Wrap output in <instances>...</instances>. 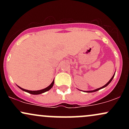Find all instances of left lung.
<instances>
[{"mask_svg":"<svg viewBox=\"0 0 129 129\" xmlns=\"http://www.w3.org/2000/svg\"><path fill=\"white\" fill-rule=\"evenodd\" d=\"M114 76H115V74H114V75H113V76H112V78H111V79H110V81H109V82H107V83L106 84V85H104V86H103V87H101V88H97V89H96V90H92V91H86V92H87V93H92V92H94V91H98V90H100V89H101V88H104V87H107V85H109V84L110 83V82H111V81H112V79H113V78H114Z\"/></svg>","mask_w":129,"mask_h":129,"instance_id":"1","label":"left lung"}]
</instances>
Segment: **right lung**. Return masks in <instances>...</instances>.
I'll list each match as a JSON object with an SVG mask.
<instances>
[{
	"label": "right lung",
	"instance_id": "add662e5",
	"mask_svg": "<svg viewBox=\"0 0 129 129\" xmlns=\"http://www.w3.org/2000/svg\"><path fill=\"white\" fill-rule=\"evenodd\" d=\"M54 81H53L52 82V83H51L50 85L48 86V87H47V88H44V89H42V90H37V91H31V90H25V89H23V88H21V87H20L19 86H18L19 88H20V89L23 90V91H26V92H28L29 93H30V94H41V93H43L44 92H45V91H48V90L51 89V88H52V87L53 86V84H54Z\"/></svg>",
	"mask_w": 129,
	"mask_h": 129
}]
</instances>
